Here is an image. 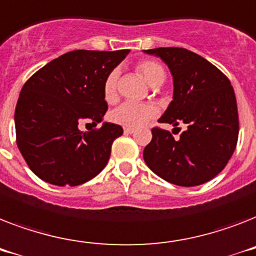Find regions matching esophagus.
Returning <instances> with one entry per match:
<instances>
[{
	"mask_svg": "<svg viewBox=\"0 0 256 256\" xmlns=\"http://www.w3.org/2000/svg\"><path fill=\"white\" fill-rule=\"evenodd\" d=\"M134 128H130V126H126V128H124V134H134Z\"/></svg>",
	"mask_w": 256,
	"mask_h": 256,
	"instance_id": "esophagus-1",
	"label": "esophagus"
}]
</instances>
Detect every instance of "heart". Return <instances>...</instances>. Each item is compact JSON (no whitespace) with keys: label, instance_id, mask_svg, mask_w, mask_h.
Here are the masks:
<instances>
[{"label":"heart","instance_id":"obj_1","mask_svg":"<svg viewBox=\"0 0 256 256\" xmlns=\"http://www.w3.org/2000/svg\"><path fill=\"white\" fill-rule=\"evenodd\" d=\"M138 72L144 76V79L148 82L149 84L156 87V86L162 84L166 78V74L164 67L160 63L153 62V60H145L141 62L138 66ZM118 71H112L107 76L106 82H104V98L107 102H112L116 96V86H118ZM157 115V110L150 104H138L130 103V102H126L122 103L120 106L111 112V120L115 124L122 126H130V128H136L146 122H149L150 118H153Z\"/></svg>","mask_w":256,"mask_h":256}]
</instances>
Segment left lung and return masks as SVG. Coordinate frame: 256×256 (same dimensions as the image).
Here are the masks:
<instances>
[{"mask_svg":"<svg viewBox=\"0 0 256 256\" xmlns=\"http://www.w3.org/2000/svg\"><path fill=\"white\" fill-rule=\"evenodd\" d=\"M165 62L173 76V100L158 118L188 130L174 140L169 130L153 128L144 161L158 177L178 186H197L220 173L236 146L238 108L232 83L201 55L181 47L144 50Z\"/></svg>","mask_w":256,"mask_h":256,"instance_id":"8db88e82","label":"left lung"}]
</instances>
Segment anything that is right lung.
Returning a JSON list of instances; mask_svg holds the SVG:
<instances>
[{
  "mask_svg": "<svg viewBox=\"0 0 256 256\" xmlns=\"http://www.w3.org/2000/svg\"><path fill=\"white\" fill-rule=\"evenodd\" d=\"M130 50H74L36 71L24 84L14 122L17 145L28 168L40 180L76 186L107 165L112 142L122 134L118 124L82 132V122L94 126L107 112L104 82Z\"/></svg>",
  "mask_w": 256,
  "mask_h": 256,
  "instance_id": "obj_1",
  "label": "right lung"
}]
</instances>
